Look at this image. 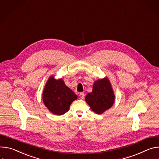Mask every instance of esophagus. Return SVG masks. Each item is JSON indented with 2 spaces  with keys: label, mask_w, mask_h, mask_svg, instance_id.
I'll return each instance as SVG.
<instances>
[{
  "label": "esophagus",
  "mask_w": 159,
  "mask_h": 159,
  "mask_svg": "<svg viewBox=\"0 0 159 159\" xmlns=\"http://www.w3.org/2000/svg\"><path fill=\"white\" fill-rule=\"evenodd\" d=\"M80 97L81 99H84V93H83V92L80 93Z\"/></svg>",
  "instance_id": "obj_1"
}]
</instances>
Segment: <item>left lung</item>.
Here are the masks:
<instances>
[{"label":"left lung","instance_id":"obj_1","mask_svg":"<svg viewBox=\"0 0 159 159\" xmlns=\"http://www.w3.org/2000/svg\"><path fill=\"white\" fill-rule=\"evenodd\" d=\"M115 95L111 83L107 77L96 80L93 85L92 92L85 97L86 102L92 111L102 114L109 109L114 104Z\"/></svg>","mask_w":159,"mask_h":159}]
</instances>
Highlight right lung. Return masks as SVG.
I'll return each instance as SVG.
<instances>
[{"instance_id":"1","label":"right lung","mask_w":159,"mask_h":159,"mask_svg":"<svg viewBox=\"0 0 159 159\" xmlns=\"http://www.w3.org/2000/svg\"><path fill=\"white\" fill-rule=\"evenodd\" d=\"M77 98V95L65 84L62 78L57 80L52 75L49 77L44 86L42 99L51 113L58 116L64 114Z\"/></svg>"}]
</instances>
